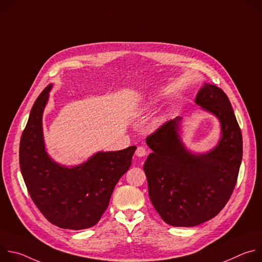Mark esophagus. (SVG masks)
Segmentation results:
<instances>
[{
	"label": "esophagus",
	"instance_id": "esophagus-1",
	"mask_svg": "<svg viewBox=\"0 0 262 262\" xmlns=\"http://www.w3.org/2000/svg\"><path fill=\"white\" fill-rule=\"evenodd\" d=\"M146 154H147V151H146V149H145L143 146H139V147L137 148L136 152H135L136 157H138V158H143V157L146 156Z\"/></svg>",
	"mask_w": 262,
	"mask_h": 262
}]
</instances>
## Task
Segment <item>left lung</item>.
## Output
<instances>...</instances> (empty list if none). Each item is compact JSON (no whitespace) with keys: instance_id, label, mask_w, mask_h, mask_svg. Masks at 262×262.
Wrapping results in <instances>:
<instances>
[{"instance_id":"obj_1","label":"left lung","mask_w":262,"mask_h":262,"mask_svg":"<svg viewBox=\"0 0 262 262\" xmlns=\"http://www.w3.org/2000/svg\"><path fill=\"white\" fill-rule=\"evenodd\" d=\"M195 102L216 116L222 136L206 154L186 149L176 117L146 138L152 149L144 171L148 193L161 217L171 226L193 227L215 216L230 199L243 159V137L224 91L204 84Z\"/></svg>"}]
</instances>
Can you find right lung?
Instances as JSON below:
<instances>
[{
    "instance_id": "obj_1",
    "label": "right lung",
    "mask_w": 262,
    "mask_h": 262,
    "mask_svg": "<svg viewBox=\"0 0 262 262\" xmlns=\"http://www.w3.org/2000/svg\"><path fill=\"white\" fill-rule=\"evenodd\" d=\"M52 85L34 102L19 143V167L28 192L54 225L71 230L94 226L105 211L120 177L129 169L136 146L97 152L87 162L65 167L46 151L42 114Z\"/></svg>"
}]
</instances>
